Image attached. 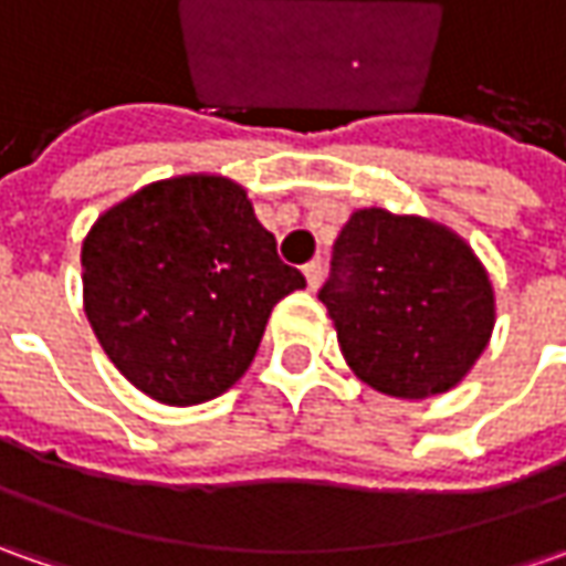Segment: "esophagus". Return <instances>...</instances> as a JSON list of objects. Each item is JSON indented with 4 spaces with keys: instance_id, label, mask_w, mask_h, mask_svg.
I'll list each match as a JSON object with an SVG mask.
<instances>
[{
    "instance_id": "34e87169",
    "label": "esophagus",
    "mask_w": 566,
    "mask_h": 566,
    "mask_svg": "<svg viewBox=\"0 0 566 566\" xmlns=\"http://www.w3.org/2000/svg\"><path fill=\"white\" fill-rule=\"evenodd\" d=\"M321 276H324V268H321V261H312V264H305V280H308V290H317V286H321Z\"/></svg>"
}]
</instances>
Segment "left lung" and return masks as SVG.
Here are the masks:
<instances>
[{
	"label": "left lung",
	"mask_w": 566,
	"mask_h": 566,
	"mask_svg": "<svg viewBox=\"0 0 566 566\" xmlns=\"http://www.w3.org/2000/svg\"><path fill=\"white\" fill-rule=\"evenodd\" d=\"M317 298L349 368L380 394H444L489 346L494 293L463 239L419 217L356 210Z\"/></svg>",
	"instance_id": "obj_1"
}]
</instances>
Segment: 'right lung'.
<instances>
[{
  "label": "right lung",
  "mask_w": 566,
  "mask_h": 566,
  "mask_svg": "<svg viewBox=\"0 0 566 566\" xmlns=\"http://www.w3.org/2000/svg\"><path fill=\"white\" fill-rule=\"evenodd\" d=\"M84 312L99 346L154 400L195 406L245 375L271 308L305 286L245 188L179 176L109 207L84 239Z\"/></svg>",
  "instance_id": "1"
}]
</instances>
